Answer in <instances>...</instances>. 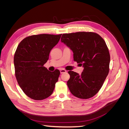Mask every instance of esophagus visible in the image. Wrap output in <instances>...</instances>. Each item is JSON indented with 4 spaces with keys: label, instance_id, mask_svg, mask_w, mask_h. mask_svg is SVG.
<instances>
[{
    "label": "esophagus",
    "instance_id": "obj_1",
    "mask_svg": "<svg viewBox=\"0 0 129 129\" xmlns=\"http://www.w3.org/2000/svg\"><path fill=\"white\" fill-rule=\"evenodd\" d=\"M60 73H61V74H62V73H66V72H67V71H66V70L64 69H61L60 70Z\"/></svg>",
    "mask_w": 129,
    "mask_h": 129
}]
</instances>
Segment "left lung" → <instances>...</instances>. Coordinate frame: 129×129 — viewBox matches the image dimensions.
<instances>
[{
    "mask_svg": "<svg viewBox=\"0 0 129 129\" xmlns=\"http://www.w3.org/2000/svg\"><path fill=\"white\" fill-rule=\"evenodd\" d=\"M61 40L72 50L74 60L84 67L81 75L68 72L70 91L78 98H91L99 92L109 72L110 56L106 43L90 32L63 34Z\"/></svg>",
    "mask_w": 129,
    "mask_h": 129,
    "instance_id": "1",
    "label": "left lung"
}]
</instances>
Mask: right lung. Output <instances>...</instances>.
I'll list each match as a JSON object with an SVG mask.
<instances>
[{"mask_svg": "<svg viewBox=\"0 0 129 129\" xmlns=\"http://www.w3.org/2000/svg\"><path fill=\"white\" fill-rule=\"evenodd\" d=\"M61 35H33L18 46L14 56L15 75L19 86L30 99L44 100L54 91L60 72L58 69L50 72L44 65Z\"/></svg>", "mask_w": 129, "mask_h": 129, "instance_id": "1", "label": "right lung"}]
</instances>
